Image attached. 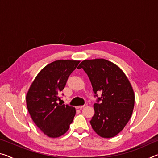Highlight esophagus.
<instances>
[{
	"label": "esophagus",
	"instance_id": "1",
	"mask_svg": "<svg viewBox=\"0 0 158 158\" xmlns=\"http://www.w3.org/2000/svg\"><path fill=\"white\" fill-rule=\"evenodd\" d=\"M84 106H85V105H81V106H77L76 108H77V109H82L83 107H84Z\"/></svg>",
	"mask_w": 158,
	"mask_h": 158
}]
</instances>
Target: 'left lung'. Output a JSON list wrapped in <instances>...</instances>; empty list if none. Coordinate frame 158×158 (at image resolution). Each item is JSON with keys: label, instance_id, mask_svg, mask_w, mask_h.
I'll use <instances>...</instances> for the list:
<instances>
[{"label": "left lung", "instance_id": "obj_1", "mask_svg": "<svg viewBox=\"0 0 158 158\" xmlns=\"http://www.w3.org/2000/svg\"><path fill=\"white\" fill-rule=\"evenodd\" d=\"M77 68L89 76L95 97L102 93L93 105L95 114L90 121L93 130L103 138L115 137L132 114L135 93L129 80L118 66L103 58L83 60Z\"/></svg>", "mask_w": 158, "mask_h": 158}]
</instances>
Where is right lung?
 I'll use <instances>...</instances> for the list:
<instances>
[{"instance_id": "1", "label": "right lung", "mask_w": 158, "mask_h": 158, "mask_svg": "<svg viewBox=\"0 0 158 158\" xmlns=\"http://www.w3.org/2000/svg\"><path fill=\"white\" fill-rule=\"evenodd\" d=\"M79 63L58 60L48 64L37 74L26 94V105L32 119L49 137L62 136L73 121L75 108L58 103L60 100L58 93Z\"/></svg>"}]
</instances>
